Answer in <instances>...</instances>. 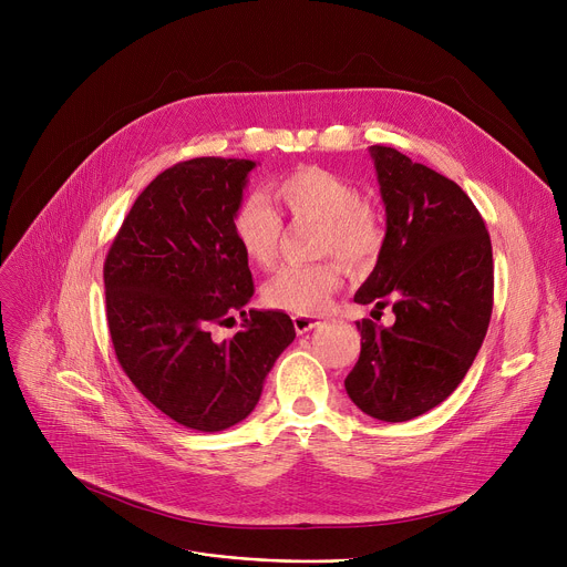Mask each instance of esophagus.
Wrapping results in <instances>:
<instances>
[{
  "label": "esophagus",
  "mask_w": 567,
  "mask_h": 567,
  "mask_svg": "<svg viewBox=\"0 0 567 567\" xmlns=\"http://www.w3.org/2000/svg\"><path fill=\"white\" fill-rule=\"evenodd\" d=\"M291 321H293V329H296V333H299V336L312 331L315 326L319 323L315 317H306V315H296V317H291Z\"/></svg>",
  "instance_id": "obj_1"
}]
</instances>
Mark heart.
<instances>
[{"label": "heart", "instance_id": "b5f03b06", "mask_svg": "<svg viewBox=\"0 0 567 567\" xmlns=\"http://www.w3.org/2000/svg\"><path fill=\"white\" fill-rule=\"evenodd\" d=\"M271 195L293 218H310L321 225L315 244L317 255H336L355 274L377 261L385 241L383 223L344 176L317 165L299 167L274 182ZM231 231L252 264L268 266L276 259L282 220L261 193H250L238 202ZM340 285L342 266L337 259L287 264L266 280L261 296L274 310L312 315L326 306Z\"/></svg>", "mask_w": 567, "mask_h": 567}]
</instances>
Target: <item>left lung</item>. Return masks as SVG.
I'll list each match as a JSON object with an SVG mask.
<instances>
[{"instance_id": "obj_1", "label": "left lung", "mask_w": 567, "mask_h": 567, "mask_svg": "<svg viewBox=\"0 0 567 567\" xmlns=\"http://www.w3.org/2000/svg\"><path fill=\"white\" fill-rule=\"evenodd\" d=\"M370 154L385 206V241L353 301L385 306L393 326L355 321L361 355L344 379L351 402L404 423L449 398L478 353L494 303L492 241L478 208L451 178L398 148Z\"/></svg>"}]
</instances>
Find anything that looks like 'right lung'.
<instances>
[{
    "label": "right lung",
    "mask_w": 567,
    "mask_h": 567,
    "mask_svg": "<svg viewBox=\"0 0 567 567\" xmlns=\"http://www.w3.org/2000/svg\"><path fill=\"white\" fill-rule=\"evenodd\" d=\"M255 161L193 158L135 199L103 266L110 338L135 389L178 425L223 432L257 406L264 379L293 342L289 315L250 310L255 287L231 218ZM245 329L210 340V326Z\"/></svg>",
    "instance_id": "1"
}]
</instances>
